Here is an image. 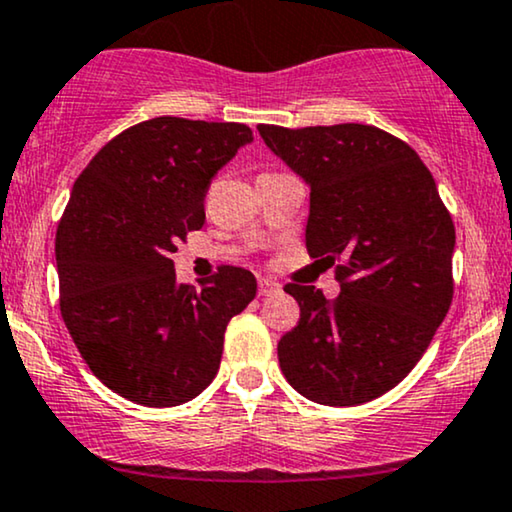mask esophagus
I'll return each instance as SVG.
<instances>
[{"label": "esophagus", "mask_w": 512, "mask_h": 512, "mask_svg": "<svg viewBox=\"0 0 512 512\" xmlns=\"http://www.w3.org/2000/svg\"><path fill=\"white\" fill-rule=\"evenodd\" d=\"M281 293V283H276L274 278H260V295L262 297H271Z\"/></svg>", "instance_id": "obj_1"}]
</instances>
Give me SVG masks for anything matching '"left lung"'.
Masks as SVG:
<instances>
[{"label": "left lung", "mask_w": 512, "mask_h": 512, "mask_svg": "<svg viewBox=\"0 0 512 512\" xmlns=\"http://www.w3.org/2000/svg\"><path fill=\"white\" fill-rule=\"evenodd\" d=\"M257 129L309 184V257L340 283L335 300L288 283L300 321L278 342V364L316 404H366L411 373L449 312L454 222L418 153L383 129Z\"/></svg>", "instance_id": "left-lung-1"}]
</instances>
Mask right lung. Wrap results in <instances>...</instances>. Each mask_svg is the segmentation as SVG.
I'll return each instance as SVG.
<instances>
[{
    "mask_svg": "<svg viewBox=\"0 0 512 512\" xmlns=\"http://www.w3.org/2000/svg\"><path fill=\"white\" fill-rule=\"evenodd\" d=\"M241 122L153 118L108 141L77 177L56 229L61 316L103 385L165 409L219 371L224 331L257 293L248 269L186 286L172 252L205 222L210 181L250 144Z\"/></svg>",
    "mask_w": 512,
    "mask_h": 512,
    "instance_id": "add662e5",
    "label": "right lung"
}]
</instances>
